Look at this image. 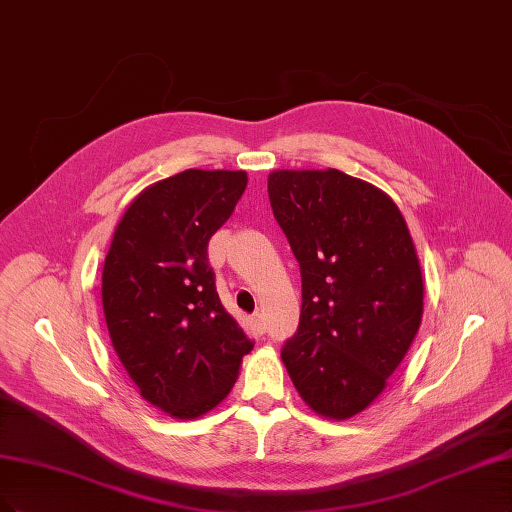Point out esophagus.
Segmentation results:
<instances>
[{"label":"esophagus","mask_w":512,"mask_h":512,"mask_svg":"<svg viewBox=\"0 0 512 512\" xmlns=\"http://www.w3.org/2000/svg\"><path fill=\"white\" fill-rule=\"evenodd\" d=\"M264 317L260 315V313H256V315H252V330L256 332V334H262L264 332Z\"/></svg>","instance_id":"obj_1"}]
</instances>
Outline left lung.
I'll return each mask as SVG.
<instances>
[{
  "instance_id": "1",
  "label": "left lung",
  "mask_w": 512,
  "mask_h": 512,
  "mask_svg": "<svg viewBox=\"0 0 512 512\" xmlns=\"http://www.w3.org/2000/svg\"><path fill=\"white\" fill-rule=\"evenodd\" d=\"M269 199L303 281L281 360L315 413L347 419L383 392L421 324L407 222L379 188L339 169L273 171Z\"/></svg>"
}]
</instances>
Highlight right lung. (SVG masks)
<instances>
[{
    "label": "right lung",
    "mask_w": 512,
    "mask_h": 512,
    "mask_svg": "<svg viewBox=\"0 0 512 512\" xmlns=\"http://www.w3.org/2000/svg\"><path fill=\"white\" fill-rule=\"evenodd\" d=\"M245 171L186 169L148 186L122 216L103 264L116 354L150 404L195 419L220 404L254 341L220 303L211 235L231 218Z\"/></svg>",
    "instance_id": "right-lung-1"
}]
</instances>
